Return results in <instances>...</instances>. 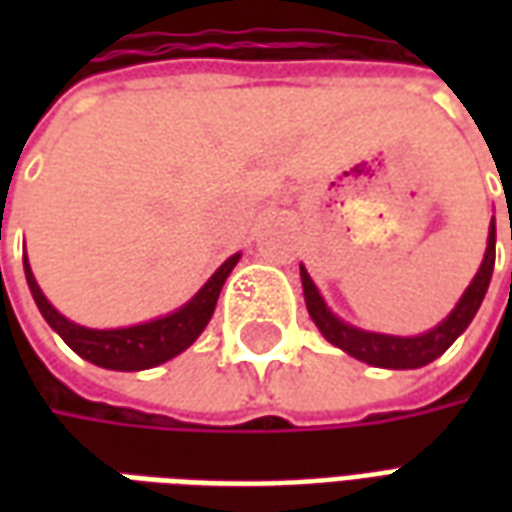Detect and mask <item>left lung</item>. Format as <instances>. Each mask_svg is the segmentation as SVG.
Wrapping results in <instances>:
<instances>
[{"instance_id":"1","label":"left lung","mask_w":512,"mask_h":512,"mask_svg":"<svg viewBox=\"0 0 512 512\" xmlns=\"http://www.w3.org/2000/svg\"><path fill=\"white\" fill-rule=\"evenodd\" d=\"M496 260V224L491 219V230H488V246H485V257L480 263V271L474 274L469 288L463 290L461 301L455 304V310L430 332L417 334V337H395V334H378L356 329L351 323L340 321L323 301L321 290L315 288V282L307 274V268L301 266V285H304V301L315 326L321 334L337 348H343L345 354H351L359 362H367L373 367H386V370H414V367L430 365L433 359H439L447 348H450L472 323V318L480 310L485 299V290L491 285V274H494Z\"/></svg>"}]
</instances>
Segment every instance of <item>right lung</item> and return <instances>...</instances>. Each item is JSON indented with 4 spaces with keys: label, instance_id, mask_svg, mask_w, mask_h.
Masks as SVG:
<instances>
[{
    "label": "right lung",
    "instance_id": "obj_1",
    "mask_svg": "<svg viewBox=\"0 0 512 512\" xmlns=\"http://www.w3.org/2000/svg\"><path fill=\"white\" fill-rule=\"evenodd\" d=\"M238 260H241V252L227 257L222 266L216 268V274L197 290V296L186 301L180 310L169 312L156 321L126 326V329H87V326L68 321L43 296V290H40L35 274L29 268L27 255H24V274H27V285L32 290V299L38 304L40 315L68 343V348H73L82 359L98 367L131 373V370L164 365L172 356L183 354L200 337L202 329L211 321L213 310H216V299L222 293L224 279L230 277V271Z\"/></svg>",
    "mask_w": 512,
    "mask_h": 512
}]
</instances>
